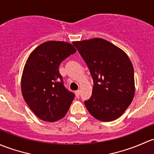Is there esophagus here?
I'll return each instance as SVG.
<instances>
[{"label": "esophagus", "instance_id": "esophagus-1", "mask_svg": "<svg viewBox=\"0 0 154 154\" xmlns=\"http://www.w3.org/2000/svg\"><path fill=\"white\" fill-rule=\"evenodd\" d=\"M75 94L76 97H79V96H80V90H76L75 92Z\"/></svg>", "mask_w": 154, "mask_h": 154}]
</instances>
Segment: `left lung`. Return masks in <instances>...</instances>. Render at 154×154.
Returning a JSON list of instances; mask_svg holds the SVG:
<instances>
[{"mask_svg":"<svg viewBox=\"0 0 154 154\" xmlns=\"http://www.w3.org/2000/svg\"><path fill=\"white\" fill-rule=\"evenodd\" d=\"M93 79L90 99L85 101L96 119L110 122L121 116L135 94L134 70L129 57L119 47L100 38L73 42Z\"/></svg>","mask_w":154,"mask_h":154,"instance_id":"obj_1","label":"left lung"}]
</instances>
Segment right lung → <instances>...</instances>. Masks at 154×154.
Returning <instances> with one entry per match:
<instances>
[{
  "label": "right lung",
  "mask_w": 154,
  "mask_h": 154,
  "mask_svg": "<svg viewBox=\"0 0 154 154\" xmlns=\"http://www.w3.org/2000/svg\"><path fill=\"white\" fill-rule=\"evenodd\" d=\"M76 52L66 42L49 41L36 47L28 57L21 77L25 101L40 119L54 122L62 119L74 99L64 88L60 64Z\"/></svg>",
  "instance_id": "add662e5"
}]
</instances>
